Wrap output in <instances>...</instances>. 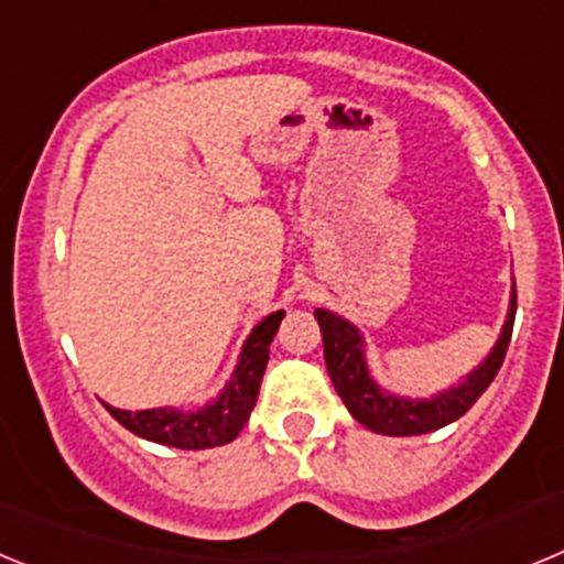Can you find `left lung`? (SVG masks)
Wrapping results in <instances>:
<instances>
[{
  "mask_svg": "<svg viewBox=\"0 0 564 564\" xmlns=\"http://www.w3.org/2000/svg\"><path fill=\"white\" fill-rule=\"evenodd\" d=\"M514 313L517 288L511 291L508 318L491 352L463 381L432 398H401L383 392L367 370L364 338L358 327H352L347 318L336 316L325 307H316V322L322 327V341H325L327 372H330L333 387L341 395L350 415L378 435L410 437L441 430L475 406L477 398L488 390V383L495 381V376L500 372L508 341H511V330H514Z\"/></svg>",
  "mask_w": 564,
  "mask_h": 564,
  "instance_id": "8db88e82",
  "label": "left lung"
}]
</instances>
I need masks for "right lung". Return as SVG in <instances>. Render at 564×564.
I'll use <instances>...</instances> for the list:
<instances>
[{
	"mask_svg": "<svg viewBox=\"0 0 564 564\" xmlns=\"http://www.w3.org/2000/svg\"><path fill=\"white\" fill-rule=\"evenodd\" d=\"M285 318V311L271 313L251 330V336L242 344L237 370L231 381L223 387V392L212 403L200 410H177V406H161V410H115L104 403L115 421L127 426L132 435L147 437L161 446L174 449H214L223 443H231L242 432V426L251 417L253 403L259 395V383L265 376L268 356H271V341L276 336L279 325Z\"/></svg>",
	"mask_w": 564,
	"mask_h": 564,
	"instance_id": "add662e5",
	"label": "right lung"
}]
</instances>
